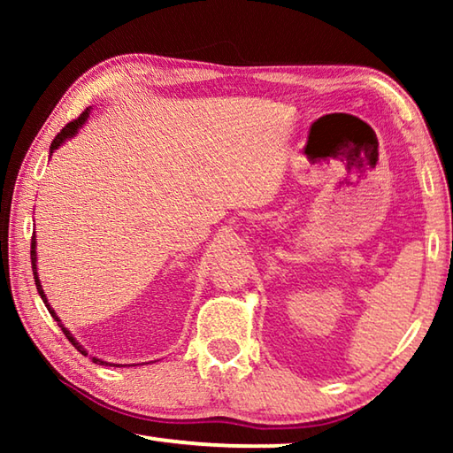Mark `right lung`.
I'll return each mask as SVG.
<instances>
[{"label": "right lung", "instance_id": "right-lung-1", "mask_svg": "<svg viewBox=\"0 0 453 453\" xmlns=\"http://www.w3.org/2000/svg\"><path fill=\"white\" fill-rule=\"evenodd\" d=\"M88 116H89V111L86 110V111H83L81 113V116L78 118V119H73V121H70V124H67L64 129H61V132L56 135V137H53V142H51V153H53V150H58L59 148V143H64L65 140H67V137H72V135H75V132H78V127L83 124V121H86L88 119ZM29 254H32V270H34V280H35V288H37V291H40V296H42V300H43V303L45 305H48V310H50V313H51V318L53 319H56L58 321V326L61 327V332H64L65 334V337H67V340H70L72 342V346L75 348V349H80L81 351V354L83 356H88L86 354V351H83V348L80 346V343L78 342H75L73 340V337H72V334L70 332H67V329L64 327V326H61V321H59V318L56 316V311H53L51 308H50V303H48V297H45V294H43V289H42V283H40V278H37V267H35V235H32V250H29ZM91 359H94V362L96 364H105V362H102V359H97V357H91Z\"/></svg>", "mask_w": 453, "mask_h": 453}]
</instances>
